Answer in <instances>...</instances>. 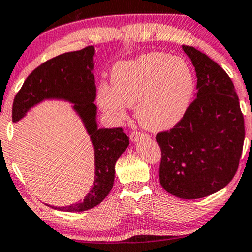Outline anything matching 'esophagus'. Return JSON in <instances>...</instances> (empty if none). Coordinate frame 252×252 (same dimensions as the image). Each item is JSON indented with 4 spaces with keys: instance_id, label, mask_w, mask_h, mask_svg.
I'll return each instance as SVG.
<instances>
[{
    "instance_id": "obj_1",
    "label": "esophagus",
    "mask_w": 252,
    "mask_h": 252,
    "mask_svg": "<svg viewBox=\"0 0 252 252\" xmlns=\"http://www.w3.org/2000/svg\"><path fill=\"white\" fill-rule=\"evenodd\" d=\"M143 134H141L140 131H137V130H135V131H132L131 134H130V140L132 141V142H136V141L138 140L140 137H142Z\"/></svg>"
}]
</instances>
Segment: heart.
<instances>
[{"label":"heart","instance_id":"b5f03b06","mask_svg":"<svg viewBox=\"0 0 252 252\" xmlns=\"http://www.w3.org/2000/svg\"><path fill=\"white\" fill-rule=\"evenodd\" d=\"M111 82L98 86L100 109L114 120H122L128 106H135L138 122L150 131L168 130L180 122L192 103L195 84L189 63L167 53H147L117 63Z\"/></svg>","mask_w":252,"mask_h":252}]
</instances>
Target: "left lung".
Wrapping results in <instances>:
<instances>
[{
  "label": "left lung",
  "mask_w": 252,
  "mask_h": 252,
  "mask_svg": "<svg viewBox=\"0 0 252 252\" xmlns=\"http://www.w3.org/2000/svg\"><path fill=\"white\" fill-rule=\"evenodd\" d=\"M182 50L194 66L195 99L174 128L156 135L162 153L160 184L178 198L199 199L224 189L235 176L244 118L226 72L194 47Z\"/></svg>",
  "instance_id": "1"
}]
</instances>
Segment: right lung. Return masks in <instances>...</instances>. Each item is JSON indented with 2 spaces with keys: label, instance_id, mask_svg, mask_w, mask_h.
Segmentation results:
<instances>
[{
  "label": "right lung",
  "instance_id": "add662e5",
  "mask_svg": "<svg viewBox=\"0 0 252 252\" xmlns=\"http://www.w3.org/2000/svg\"><path fill=\"white\" fill-rule=\"evenodd\" d=\"M94 46L60 54L35 68L25 80L13 104V122L45 100H63L82 121L90 136L94 156V180L84 200L68 206H52L63 212H83L100 204L114 186L115 164L129 146L122 128H98ZM50 206V205H47Z\"/></svg>",
  "mask_w": 252,
  "mask_h": 252
}]
</instances>
